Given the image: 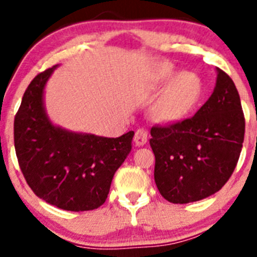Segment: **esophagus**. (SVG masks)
<instances>
[{
  "label": "esophagus",
  "mask_w": 257,
  "mask_h": 257,
  "mask_svg": "<svg viewBox=\"0 0 257 257\" xmlns=\"http://www.w3.org/2000/svg\"><path fill=\"white\" fill-rule=\"evenodd\" d=\"M134 140H135L136 145H144L147 140H148V131L145 130V128H138L135 131Z\"/></svg>",
  "instance_id": "34e87169"
}]
</instances>
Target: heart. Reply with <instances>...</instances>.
<instances>
[{
	"label": "heart",
	"mask_w": 257,
	"mask_h": 257,
	"mask_svg": "<svg viewBox=\"0 0 257 257\" xmlns=\"http://www.w3.org/2000/svg\"><path fill=\"white\" fill-rule=\"evenodd\" d=\"M152 82L165 88L153 108L156 119L163 123H176L189 117L203 95V83L198 74L189 70L176 73L171 63H160L152 70Z\"/></svg>",
	"instance_id": "obj_1"
}]
</instances>
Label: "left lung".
<instances>
[{
    "label": "left lung",
    "mask_w": 257,
    "mask_h": 257,
    "mask_svg": "<svg viewBox=\"0 0 257 257\" xmlns=\"http://www.w3.org/2000/svg\"><path fill=\"white\" fill-rule=\"evenodd\" d=\"M154 180L165 199L189 203L219 192L234 171L244 139V115L233 79L217 68L216 86L193 117L153 126Z\"/></svg>",
    "instance_id": "8db88e82"
}]
</instances>
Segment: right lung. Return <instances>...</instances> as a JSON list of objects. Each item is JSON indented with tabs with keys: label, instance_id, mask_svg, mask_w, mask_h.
<instances>
[{
	"label": "right lung",
	"instance_id": "obj_1",
	"mask_svg": "<svg viewBox=\"0 0 257 257\" xmlns=\"http://www.w3.org/2000/svg\"><path fill=\"white\" fill-rule=\"evenodd\" d=\"M52 68L32 79L14 119V144L24 179L36 196L67 211L100 207L114 172L131 152L134 131L119 138L77 134L47 118L44 88Z\"/></svg>",
	"mask_w": 257,
	"mask_h": 257
}]
</instances>
